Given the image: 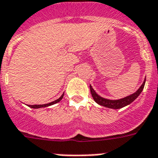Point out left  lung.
<instances>
[{
  "label": "left lung",
  "instance_id": "left-lung-1",
  "mask_svg": "<svg viewBox=\"0 0 158 158\" xmlns=\"http://www.w3.org/2000/svg\"><path fill=\"white\" fill-rule=\"evenodd\" d=\"M145 79L144 80L143 83L142 84V86L139 87L138 90H137L136 92L132 94L131 95H129L127 97H125L123 98H121V99H118V100H110V99H106V98H102L101 96L98 95L97 93L95 92L94 90V89L92 88V87L90 85V93H91V95H92L93 98L95 101L98 104L101 106H103L105 107H108V108H111V109H120V108H123L126 106L129 105L132 102H134V100L138 98L139 94L142 93V91L143 90L144 86H145Z\"/></svg>",
  "mask_w": 158,
  "mask_h": 158
}]
</instances>
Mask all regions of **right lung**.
I'll use <instances>...</instances> for the list:
<instances>
[{
	"label": "right lung",
	"mask_w": 158,
	"mask_h": 158,
	"mask_svg": "<svg viewBox=\"0 0 158 158\" xmlns=\"http://www.w3.org/2000/svg\"><path fill=\"white\" fill-rule=\"evenodd\" d=\"M63 97H64V94L60 96V98H59L58 99L55 100V101H53V102H49V103L43 104V105H28V106H29V107L33 108V109H37V108H41V107H46V106H52V105H53V104L59 102L60 100L62 99Z\"/></svg>",
	"instance_id": "add662e5"
}]
</instances>
